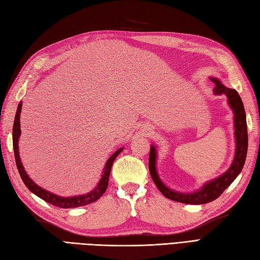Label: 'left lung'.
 <instances>
[{"label": "left lung", "instance_id": "1", "mask_svg": "<svg viewBox=\"0 0 260 260\" xmlns=\"http://www.w3.org/2000/svg\"><path fill=\"white\" fill-rule=\"evenodd\" d=\"M214 84L213 93L215 95L224 94L228 97V104L230 108L232 109L234 114V137H235V153L232 160V164L230 165L229 170L223 173L221 176L216 177L212 180H209L202 185L198 190L192 192H180L174 189L167 187L162 179L159 178L157 168H156V159H157V150L156 146L152 144L150 151L149 158V170L151 177L156 185L158 190L162 192L166 198L186 203V205H203L215 200L220 197L221 193L232 184L235 178L242 172L245 160L247 155L248 147V135H247V123H246V114H245L244 105L241 100V96L238 95L235 89L226 87L224 84L216 78H210Z\"/></svg>", "mask_w": 260, "mask_h": 260}]
</instances>
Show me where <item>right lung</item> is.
<instances>
[{
	"label": "right lung",
	"instance_id": "right-lung-1",
	"mask_svg": "<svg viewBox=\"0 0 260 260\" xmlns=\"http://www.w3.org/2000/svg\"><path fill=\"white\" fill-rule=\"evenodd\" d=\"M22 106H23V102H19L17 110H16V115L15 119H14V124H13V147H14V154H15V160H16V166L18 173L22 177L24 184L26 187L29 189V190L37 196V197L41 198L43 200L51 203V205L63 208V209H70V208H78V207H83L89 205V203H93L96 200L100 199L102 196L106 191V189L108 187V180H109V175L111 171V166L114 164V160L116 157L120 154L123 150V147H120L118 149L113 155H111L108 159L106 164L104 166V170L102 173V176L98 184L96 187L90 190L87 193L84 194H79V196H72V197H61V196H58L55 193H52L50 191L46 190V189L41 188L38 186L36 182H35L29 176H28L25 168L23 166L22 160H20L19 156V151H18V141H19V137H20V111H22Z\"/></svg>",
	"mask_w": 260,
	"mask_h": 260
}]
</instances>
